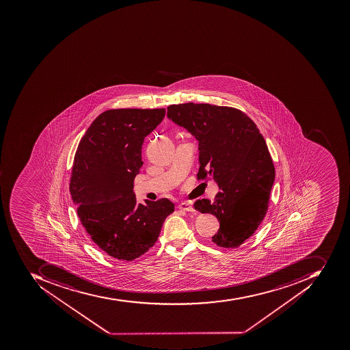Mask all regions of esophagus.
Here are the masks:
<instances>
[{"instance_id": "esophagus-1", "label": "esophagus", "mask_w": 350, "mask_h": 350, "mask_svg": "<svg viewBox=\"0 0 350 350\" xmlns=\"http://www.w3.org/2000/svg\"><path fill=\"white\" fill-rule=\"evenodd\" d=\"M178 208L182 210V211L185 212H193L195 211V208L191 204H187V202H182V204H178Z\"/></svg>"}]
</instances>
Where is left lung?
Returning <instances> with one entry per match:
<instances>
[{"label": "left lung", "instance_id": "obj_1", "mask_svg": "<svg viewBox=\"0 0 350 350\" xmlns=\"http://www.w3.org/2000/svg\"><path fill=\"white\" fill-rule=\"evenodd\" d=\"M167 117L198 140V180H214L215 199L197 200V211L219 221L212 241L236 248L253 236L268 210L275 170L262 135L244 112L210 104L172 105Z\"/></svg>", "mask_w": 350, "mask_h": 350}]
</instances>
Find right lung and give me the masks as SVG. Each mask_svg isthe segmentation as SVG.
I'll list each match as a JSON object with an SVG mask.
<instances>
[{
  "label": "right lung",
  "mask_w": 350,
  "mask_h": 350,
  "mask_svg": "<svg viewBox=\"0 0 350 350\" xmlns=\"http://www.w3.org/2000/svg\"><path fill=\"white\" fill-rule=\"evenodd\" d=\"M166 110L111 109L99 114L75 154L70 191L82 226L100 250L132 261L155 244L174 204L167 198L137 204L135 176L144 138Z\"/></svg>",
  "instance_id": "obj_1"
}]
</instances>
